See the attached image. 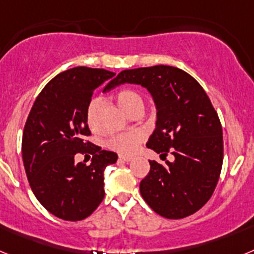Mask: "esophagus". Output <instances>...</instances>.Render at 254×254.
<instances>
[{"instance_id":"esophagus-1","label":"esophagus","mask_w":254,"mask_h":254,"mask_svg":"<svg viewBox=\"0 0 254 254\" xmlns=\"http://www.w3.org/2000/svg\"><path fill=\"white\" fill-rule=\"evenodd\" d=\"M132 156H126V155H120V160L122 161H126V163H128V161L132 160Z\"/></svg>"}]
</instances>
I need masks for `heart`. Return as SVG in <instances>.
Instances as JSON below:
<instances>
[{"label": "heart", "mask_w": 254, "mask_h": 254, "mask_svg": "<svg viewBox=\"0 0 254 254\" xmlns=\"http://www.w3.org/2000/svg\"><path fill=\"white\" fill-rule=\"evenodd\" d=\"M117 104L122 108L126 113L131 114L132 112L137 109H143V99L140 93L132 89H123L116 96ZM100 107H102V99L95 98L90 102L86 111L87 123L91 129L96 128L98 125V114H99ZM145 138V133L142 131H129L118 133L116 136H112L107 141V146L113 151L120 152L122 155H131L137 150L138 145Z\"/></svg>", "instance_id": "obj_1"}]
</instances>
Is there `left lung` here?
<instances>
[{"label":"left lung","instance_id":"obj_1","mask_svg":"<svg viewBox=\"0 0 254 254\" xmlns=\"http://www.w3.org/2000/svg\"><path fill=\"white\" fill-rule=\"evenodd\" d=\"M122 84L147 89L156 107V128L146 146L165 159L150 160V172L140 183L147 205L160 216L183 219L202 207L214 193L223 167V128L202 86L177 67L125 69L107 86ZM164 160V159H163Z\"/></svg>","mask_w":254,"mask_h":254}]
</instances>
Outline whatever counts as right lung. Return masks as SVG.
<instances>
[{"label": "right lung", "mask_w": 254, "mask_h": 254, "mask_svg": "<svg viewBox=\"0 0 254 254\" xmlns=\"http://www.w3.org/2000/svg\"><path fill=\"white\" fill-rule=\"evenodd\" d=\"M116 75L104 68L73 67L40 91L22 133V161L33 193L46 210L67 221L90 216L104 198V170L118 155L102 150L90 136L86 111L96 87ZM90 152V166L74 163Z\"/></svg>", "instance_id": "add662e5"}]
</instances>
